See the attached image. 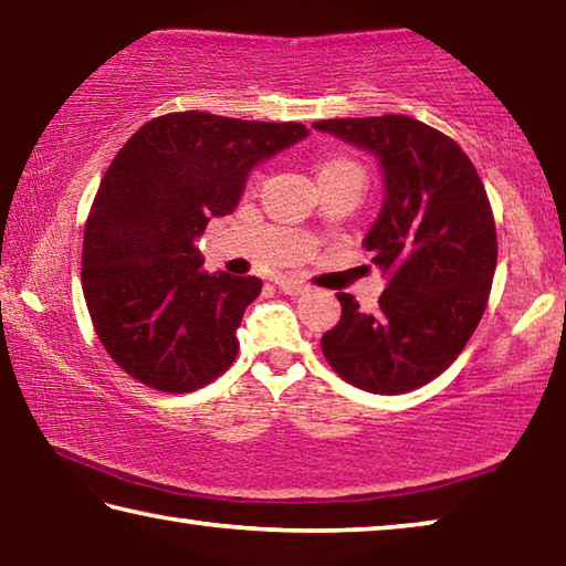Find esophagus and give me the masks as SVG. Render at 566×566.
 Masks as SVG:
<instances>
[{"label": "esophagus", "mask_w": 566, "mask_h": 566, "mask_svg": "<svg viewBox=\"0 0 566 566\" xmlns=\"http://www.w3.org/2000/svg\"><path fill=\"white\" fill-rule=\"evenodd\" d=\"M276 286H280V290H282L284 294H290V296L304 294L306 290H310V286L302 284V282H296V280H290V276H282V280H276Z\"/></svg>", "instance_id": "obj_1"}]
</instances>
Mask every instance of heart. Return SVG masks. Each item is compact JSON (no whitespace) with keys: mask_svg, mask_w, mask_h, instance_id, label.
Segmentation results:
<instances>
[{"mask_svg":"<svg viewBox=\"0 0 566 566\" xmlns=\"http://www.w3.org/2000/svg\"><path fill=\"white\" fill-rule=\"evenodd\" d=\"M342 175H361V169L354 165L349 159H329L319 167L317 179H327V177H342Z\"/></svg>","mask_w":566,"mask_h":566,"instance_id":"1","label":"heart"}]
</instances>
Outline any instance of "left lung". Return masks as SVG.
Segmentation results:
<instances>
[{"label": "left lung", "instance_id": "obj_1", "mask_svg": "<svg viewBox=\"0 0 566 566\" xmlns=\"http://www.w3.org/2000/svg\"><path fill=\"white\" fill-rule=\"evenodd\" d=\"M377 159L385 197L361 244L387 290L379 312L337 294L342 319L322 337L332 369L371 395H405L452 364L490 300L496 229L462 147L424 122L385 114L312 124Z\"/></svg>", "mask_w": 566, "mask_h": 566}]
</instances>
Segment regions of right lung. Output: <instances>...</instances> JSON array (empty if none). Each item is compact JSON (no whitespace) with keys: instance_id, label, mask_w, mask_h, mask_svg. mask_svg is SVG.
I'll return each instance as SVG.
<instances>
[{"instance_id":"obj_1","label":"right lung","mask_w":566,"mask_h":566,"mask_svg":"<svg viewBox=\"0 0 566 566\" xmlns=\"http://www.w3.org/2000/svg\"><path fill=\"white\" fill-rule=\"evenodd\" d=\"M306 137L296 122L177 112L119 149L84 227L82 290L127 375L181 395L229 369L262 280L202 270L199 237L209 219L234 212L256 165Z\"/></svg>"}]
</instances>
